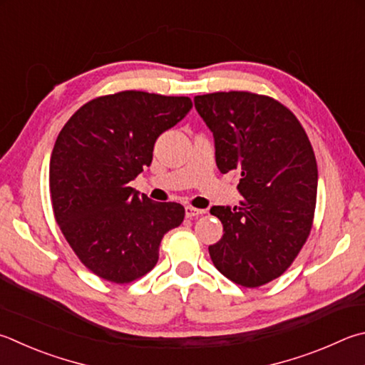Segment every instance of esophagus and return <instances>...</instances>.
I'll list each match as a JSON object with an SVG mask.
<instances>
[{"label":"esophagus","mask_w":365,"mask_h":365,"mask_svg":"<svg viewBox=\"0 0 365 365\" xmlns=\"http://www.w3.org/2000/svg\"><path fill=\"white\" fill-rule=\"evenodd\" d=\"M204 214L202 209H196V207H191V205H187L185 207V215H187L188 218H193V217H200Z\"/></svg>","instance_id":"esophagus-1"}]
</instances>
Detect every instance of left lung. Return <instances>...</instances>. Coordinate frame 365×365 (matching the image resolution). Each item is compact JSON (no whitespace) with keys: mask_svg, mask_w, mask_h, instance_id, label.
Masks as SVG:
<instances>
[{"mask_svg":"<svg viewBox=\"0 0 365 365\" xmlns=\"http://www.w3.org/2000/svg\"><path fill=\"white\" fill-rule=\"evenodd\" d=\"M214 135L222 174H241V207L214 205L223 236L209 254L215 268L244 287L279 277L303 247L313 225L317 164L302 124L274 98L252 92L195 97Z\"/></svg>","mask_w":365,"mask_h":365,"instance_id":"obj_1","label":"left lung"}]
</instances>
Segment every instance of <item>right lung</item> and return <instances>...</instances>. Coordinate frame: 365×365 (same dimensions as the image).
Wrapping results in <instances>:
<instances>
[{"instance_id":"right-lung-1","label":"right lung","mask_w":365,"mask_h":365,"mask_svg":"<svg viewBox=\"0 0 365 365\" xmlns=\"http://www.w3.org/2000/svg\"><path fill=\"white\" fill-rule=\"evenodd\" d=\"M193 107L188 97L124 91L83 105L58 134L49 164L51 201L65 240L92 273L135 281L183 222L177 202H155L129 182L153 160L156 138Z\"/></svg>"}]
</instances>
